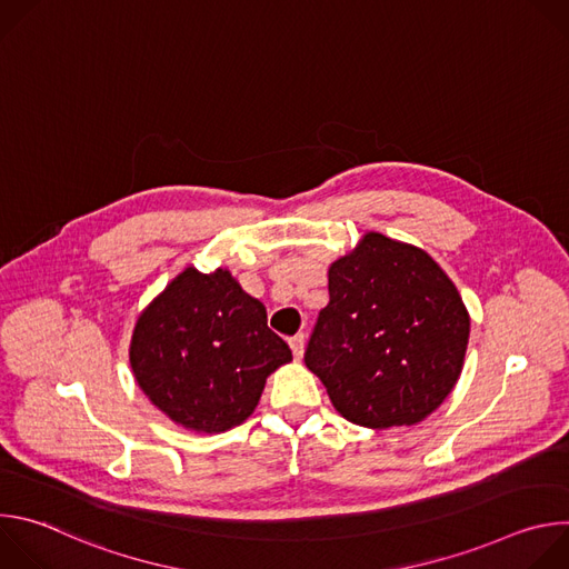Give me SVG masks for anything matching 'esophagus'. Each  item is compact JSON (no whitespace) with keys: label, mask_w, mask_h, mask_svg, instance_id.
I'll return each instance as SVG.
<instances>
[{"label":"esophagus","mask_w":569,"mask_h":569,"mask_svg":"<svg viewBox=\"0 0 569 569\" xmlns=\"http://www.w3.org/2000/svg\"><path fill=\"white\" fill-rule=\"evenodd\" d=\"M303 347H306V338L299 333V336H295V338H290V349H292V356L297 358V360H301V356H303Z\"/></svg>","instance_id":"34e87169"}]
</instances>
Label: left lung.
Returning a JSON list of instances; mask_svg holds the SVG:
<instances>
[{
	"mask_svg": "<svg viewBox=\"0 0 569 569\" xmlns=\"http://www.w3.org/2000/svg\"><path fill=\"white\" fill-rule=\"evenodd\" d=\"M303 360L336 410L365 428L412 426L452 391L470 333L466 306L421 250L382 233L329 270Z\"/></svg>",
	"mask_w": 569,
	"mask_h": 569,
	"instance_id": "1",
	"label": "left lung"
}]
</instances>
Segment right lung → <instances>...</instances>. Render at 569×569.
Returning <instances> with one entry per match:
<instances>
[{"mask_svg": "<svg viewBox=\"0 0 569 569\" xmlns=\"http://www.w3.org/2000/svg\"><path fill=\"white\" fill-rule=\"evenodd\" d=\"M292 360L266 306L227 270H184L137 319L134 378L152 405L196 432H224L259 405L266 378Z\"/></svg>", "mask_w": 569, "mask_h": 569, "instance_id": "obj_1", "label": "right lung"}]
</instances>
